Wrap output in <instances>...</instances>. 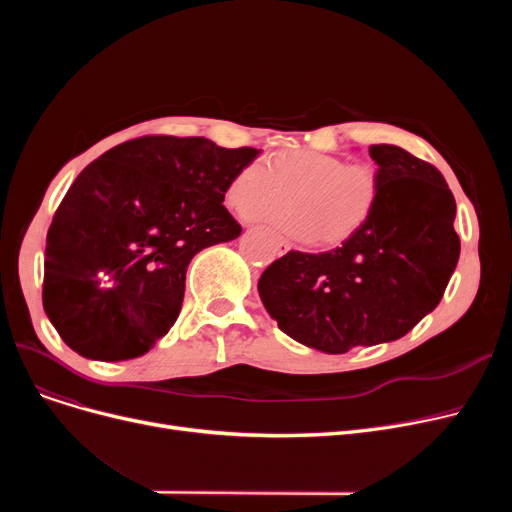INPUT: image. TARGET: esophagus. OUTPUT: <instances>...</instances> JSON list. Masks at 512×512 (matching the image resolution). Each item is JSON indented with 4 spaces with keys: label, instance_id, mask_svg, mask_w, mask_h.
I'll list each match as a JSON object with an SVG mask.
<instances>
[{
    "label": "esophagus",
    "instance_id": "34e87169",
    "mask_svg": "<svg viewBox=\"0 0 512 512\" xmlns=\"http://www.w3.org/2000/svg\"><path fill=\"white\" fill-rule=\"evenodd\" d=\"M276 249H278V253H280V255H284V253H288L290 245H288V242H286L284 238H278V240H276Z\"/></svg>",
    "mask_w": 512,
    "mask_h": 512
}]
</instances>
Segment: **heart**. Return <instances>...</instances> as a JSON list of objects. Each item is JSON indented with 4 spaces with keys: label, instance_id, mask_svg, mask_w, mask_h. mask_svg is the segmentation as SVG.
<instances>
[{
    "label": "heart",
    "instance_id": "1",
    "mask_svg": "<svg viewBox=\"0 0 512 512\" xmlns=\"http://www.w3.org/2000/svg\"><path fill=\"white\" fill-rule=\"evenodd\" d=\"M380 195L382 180L373 166L309 149L253 159L226 188L228 203L240 213L272 209L290 197V207L267 211V218L288 236L317 238L324 247L353 238L369 222Z\"/></svg>",
    "mask_w": 512,
    "mask_h": 512
}]
</instances>
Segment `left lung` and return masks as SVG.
<instances>
[{
    "label": "left lung",
    "instance_id": "8db88e82",
    "mask_svg": "<svg viewBox=\"0 0 512 512\" xmlns=\"http://www.w3.org/2000/svg\"><path fill=\"white\" fill-rule=\"evenodd\" d=\"M369 155L382 180L369 222L334 251H288L257 284L284 334L330 355L411 332L442 301L461 255L444 176L396 145Z\"/></svg>",
    "mask_w": 512,
    "mask_h": 512
}]
</instances>
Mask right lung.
Returning a JSON list of instances; mask_svg holds the SVG:
<instances>
[{
	"label": "right lung",
	"mask_w": 512,
	"mask_h": 512,
	"mask_svg": "<svg viewBox=\"0 0 512 512\" xmlns=\"http://www.w3.org/2000/svg\"><path fill=\"white\" fill-rule=\"evenodd\" d=\"M257 153L149 134L78 174L51 220L43 265V309L72 351L124 361L168 334L188 263L242 232L222 201Z\"/></svg>",
	"instance_id": "1"
}]
</instances>
